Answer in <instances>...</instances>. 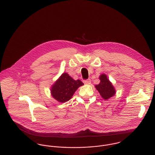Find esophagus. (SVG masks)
Segmentation results:
<instances>
[{
    "mask_svg": "<svg viewBox=\"0 0 155 155\" xmlns=\"http://www.w3.org/2000/svg\"><path fill=\"white\" fill-rule=\"evenodd\" d=\"M84 83L85 84H90L91 83V80L90 79H88V80H84L83 81Z\"/></svg>",
    "mask_w": 155,
    "mask_h": 155,
    "instance_id": "34e87169",
    "label": "esophagus"
}]
</instances>
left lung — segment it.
Listing matches in <instances>:
<instances>
[{
    "mask_svg": "<svg viewBox=\"0 0 155 155\" xmlns=\"http://www.w3.org/2000/svg\"><path fill=\"white\" fill-rule=\"evenodd\" d=\"M99 78L100 80V83L98 84L95 85V87L100 94L101 97L104 100H107L115 95L116 94L115 89L105 74H101Z\"/></svg>",
    "mask_w": 155,
    "mask_h": 155,
    "instance_id": "1",
    "label": "left lung"
}]
</instances>
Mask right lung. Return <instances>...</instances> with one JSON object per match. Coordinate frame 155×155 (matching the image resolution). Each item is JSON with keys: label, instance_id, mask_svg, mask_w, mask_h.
I'll return each mask as SVG.
<instances>
[{"label": "right lung", "instance_id": "add662e5", "mask_svg": "<svg viewBox=\"0 0 155 155\" xmlns=\"http://www.w3.org/2000/svg\"><path fill=\"white\" fill-rule=\"evenodd\" d=\"M84 84L80 80H74L68 74L64 72L51 88L52 97L60 103L69 101L77 89Z\"/></svg>", "mask_w": 155, "mask_h": 155}]
</instances>
